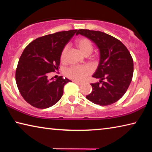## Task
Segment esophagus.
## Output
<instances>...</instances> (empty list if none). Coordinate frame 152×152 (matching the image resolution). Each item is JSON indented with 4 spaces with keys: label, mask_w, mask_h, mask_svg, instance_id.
<instances>
[{
    "label": "esophagus",
    "mask_w": 152,
    "mask_h": 152,
    "mask_svg": "<svg viewBox=\"0 0 152 152\" xmlns=\"http://www.w3.org/2000/svg\"><path fill=\"white\" fill-rule=\"evenodd\" d=\"M74 82H75V83L76 84H78V85H82V83H81V82H78V81H75V80H74Z\"/></svg>",
    "instance_id": "1"
}]
</instances>
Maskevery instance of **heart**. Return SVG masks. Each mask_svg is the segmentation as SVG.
Returning <instances> with one entry per match:
<instances>
[{
	"label": "heart",
	"mask_w": 152,
	"mask_h": 152,
	"mask_svg": "<svg viewBox=\"0 0 152 152\" xmlns=\"http://www.w3.org/2000/svg\"><path fill=\"white\" fill-rule=\"evenodd\" d=\"M76 45L84 56L91 54L92 50H93V46L88 38H78L76 41ZM68 50V46H65L61 51L60 56V60L61 61H65ZM91 72V68L86 66H72L66 70V75L68 78L74 80L75 81H83L87 78Z\"/></svg>",
	"instance_id": "b5f03b06"
}]
</instances>
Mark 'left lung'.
Instances as JSON below:
<instances>
[{"label":"left lung","mask_w":152,"mask_h":152,"mask_svg":"<svg viewBox=\"0 0 152 152\" xmlns=\"http://www.w3.org/2000/svg\"><path fill=\"white\" fill-rule=\"evenodd\" d=\"M80 34L93 42L100 52V61L92 75L99 78L92 83V91L86 99L96 104L107 106L119 101L132 82L133 61L129 51L119 39L99 31L79 29Z\"/></svg>","instance_id":"8db88e82"}]
</instances>
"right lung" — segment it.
Masks as SVG:
<instances>
[{
	"label": "right lung",
	"instance_id": "obj_1",
	"mask_svg": "<svg viewBox=\"0 0 152 152\" xmlns=\"http://www.w3.org/2000/svg\"><path fill=\"white\" fill-rule=\"evenodd\" d=\"M77 30L42 36L25 48L16 69L17 85L23 98L31 106L47 109L60 101L69 82L60 76L54 80L48 74L58 70L61 51Z\"/></svg>",
	"mask_w": 152,
	"mask_h": 152
}]
</instances>
